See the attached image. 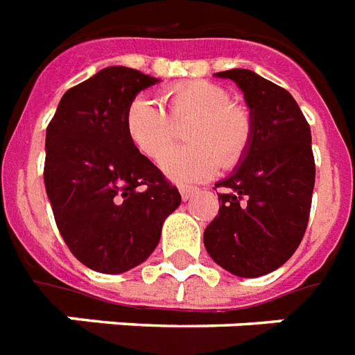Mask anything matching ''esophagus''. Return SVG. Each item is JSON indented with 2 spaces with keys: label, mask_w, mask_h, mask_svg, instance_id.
<instances>
[{
  "label": "esophagus",
  "mask_w": 355,
  "mask_h": 355,
  "mask_svg": "<svg viewBox=\"0 0 355 355\" xmlns=\"http://www.w3.org/2000/svg\"><path fill=\"white\" fill-rule=\"evenodd\" d=\"M178 191H180V195H182L184 200H188L189 197H191V195L197 191V188H191V186H180V188H178Z\"/></svg>",
  "instance_id": "34e87169"
}]
</instances>
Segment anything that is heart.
<instances>
[{
	"label": "heart",
	"instance_id": "obj_1",
	"mask_svg": "<svg viewBox=\"0 0 355 355\" xmlns=\"http://www.w3.org/2000/svg\"><path fill=\"white\" fill-rule=\"evenodd\" d=\"M163 108L138 96L125 110V134L134 149L158 160L173 144V123L191 119L184 134L191 145L169 150L160 160L162 171L175 182H200L216 175L219 166L234 167L247 153L252 138V118L247 107L230 101L223 86L208 80H188L162 94Z\"/></svg>",
	"mask_w": 355,
	"mask_h": 355
}]
</instances>
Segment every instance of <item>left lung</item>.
Returning <instances> with one entry per match:
<instances>
[{
    "label": "left lung",
    "instance_id": "8db88e82",
    "mask_svg": "<svg viewBox=\"0 0 355 355\" xmlns=\"http://www.w3.org/2000/svg\"><path fill=\"white\" fill-rule=\"evenodd\" d=\"M234 80L252 118L247 153L216 188L219 214L205 247L223 269L256 278L282 267L302 241L315 186L311 130L287 90L250 69L216 73Z\"/></svg>",
    "mask_w": 355,
    "mask_h": 355
}]
</instances>
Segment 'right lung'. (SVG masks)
Masks as SVG:
<instances>
[{"instance_id":"obj_1","label":"right lung","mask_w":355,"mask_h":355,"mask_svg":"<svg viewBox=\"0 0 355 355\" xmlns=\"http://www.w3.org/2000/svg\"><path fill=\"white\" fill-rule=\"evenodd\" d=\"M156 83L138 69L105 68L69 88L47 125L44 184L58 232L97 272L144 263L182 200L123 125L128 103Z\"/></svg>"}]
</instances>
